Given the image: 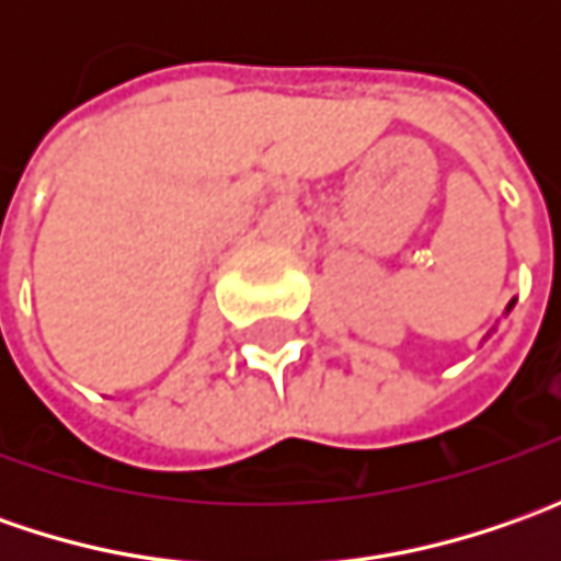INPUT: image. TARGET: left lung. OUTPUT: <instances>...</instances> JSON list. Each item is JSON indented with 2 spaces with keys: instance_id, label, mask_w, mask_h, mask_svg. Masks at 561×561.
<instances>
[{
  "instance_id": "left-lung-1",
  "label": "left lung",
  "mask_w": 561,
  "mask_h": 561,
  "mask_svg": "<svg viewBox=\"0 0 561 561\" xmlns=\"http://www.w3.org/2000/svg\"><path fill=\"white\" fill-rule=\"evenodd\" d=\"M512 309H515V299H512V302H508V306H506V312H503V314H508V312H512ZM493 331H496V328H493ZM486 336H490V334H486ZM486 336H484V340H486Z\"/></svg>"
}]
</instances>
